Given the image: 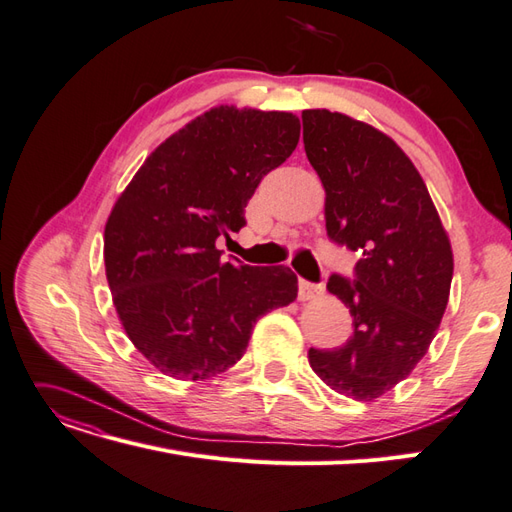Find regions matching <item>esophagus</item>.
<instances>
[{
    "label": "esophagus",
    "mask_w": 512,
    "mask_h": 512,
    "mask_svg": "<svg viewBox=\"0 0 512 512\" xmlns=\"http://www.w3.org/2000/svg\"><path fill=\"white\" fill-rule=\"evenodd\" d=\"M324 294V287L316 285V283H309V281H300L298 283V298L300 300H316Z\"/></svg>",
    "instance_id": "1"
}]
</instances>
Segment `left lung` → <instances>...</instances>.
<instances>
[{
  "instance_id": "8db88e82",
  "label": "left lung",
  "mask_w": 512,
  "mask_h": 512,
  "mask_svg": "<svg viewBox=\"0 0 512 512\" xmlns=\"http://www.w3.org/2000/svg\"><path fill=\"white\" fill-rule=\"evenodd\" d=\"M309 164L324 188L326 233L361 251L357 279H329L355 331L309 350V365L342 396L372 402L409 376L448 307L454 257L422 175L381 129L342 112L303 110Z\"/></svg>"
}]
</instances>
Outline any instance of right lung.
Here are the masks:
<instances>
[{
  "label": "right lung",
  "mask_w": 512,
  "mask_h": 512,
  "mask_svg": "<svg viewBox=\"0 0 512 512\" xmlns=\"http://www.w3.org/2000/svg\"><path fill=\"white\" fill-rule=\"evenodd\" d=\"M292 112L216 106L157 147L103 231L112 303L131 344L179 381H205L244 355L255 322L298 296L287 266L222 261L259 181L292 155Z\"/></svg>",
  "instance_id": "right-lung-1"
}]
</instances>
